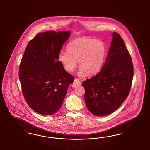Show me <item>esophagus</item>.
<instances>
[{
	"mask_svg": "<svg viewBox=\"0 0 150 150\" xmlns=\"http://www.w3.org/2000/svg\"><path fill=\"white\" fill-rule=\"evenodd\" d=\"M80 85H81V82L79 80V79H76V78L75 79L74 81L73 84H72V86L73 87H76L80 86Z\"/></svg>",
	"mask_w": 150,
	"mask_h": 150,
	"instance_id": "esophagus-1",
	"label": "esophagus"
}]
</instances>
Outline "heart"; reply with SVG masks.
Returning <instances> with one entry per match:
<instances>
[{"mask_svg":"<svg viewBox=\"0 0 150 150\" xmlns=\"http://www.w3.org/2000/svg\"><path fill=\"white\" fill-rule=\"evenodd\" d=\"M67 50L60 51L59 61L67 71L71 72L76 66L77 59L80 66L79 73L81 75L86 73L92 75L98 72L107 54V47L103 42L86 37L70 42Z\"/></svg>","mask_w":150,"mask_h":150,"instance_id":"heart-1","label":"heart"}]
</instances>
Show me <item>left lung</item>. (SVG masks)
Listing matches in <instances>:
<instances>
[{"mask_svg":"<svg viewBox=\"0 0 150 150\" xmlns=\"http://www.w3.org/2000/svg\"><path fill=\"white\" fill-rule=\"evenodd\" d=\"M133 64L123 38L113 32V40L103 68L82 82L88 110L96 116L113 113L127 99L132 86Z\"/></svg>","mask_w":150,"mask_h":150,"instance_id":"left-lung-1","label":"left lung"}]
</instances>
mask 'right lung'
Instances as JSON below:
<instances>
[{
	"mask_svg": "<svg viewBox=\"0 0 150 150\" xmlns=\"http://www.w3.org/2000/svg\"><path fill=\"white\" fill-rule=\"evenodd\" d=\"M70 35V31L39 33L26 46L18 76L25 99L38 113H57L74 81L58 60L62 46Z\"/></svg>",
	"mask_w": 150,
	"mask_h": 150,
	"instance_id": "obj_1",
	"label": "right lung"
}]
</instances>
